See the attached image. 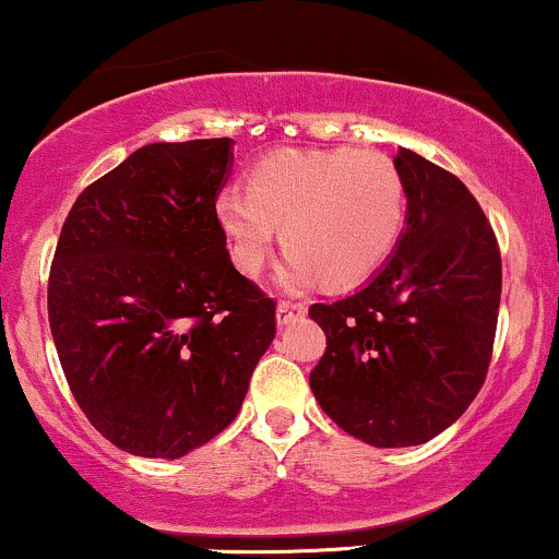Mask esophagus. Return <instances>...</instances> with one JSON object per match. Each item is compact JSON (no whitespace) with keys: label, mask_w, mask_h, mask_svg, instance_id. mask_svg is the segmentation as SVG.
<instances>
[{"label":"esophagus","mask_w":559,"mask_h":559,"mask_svg":"<svg viewBox=\"0 0 559 559\" xmlns=\"http://www.w3.org/2000/svg\"><path fill=\"white\" fill-rule=\"evenodd\" d=\"M305 305L302 302H281L278 305V310H275V321H278V326L284 329V326H289V323H294L297 321V318H302L305 316Z\"/></svg>","instance_id":"34e87169"}]
</instances>
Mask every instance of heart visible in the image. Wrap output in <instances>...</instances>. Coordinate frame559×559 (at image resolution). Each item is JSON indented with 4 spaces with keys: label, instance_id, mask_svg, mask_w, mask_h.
<instances>
[{
    "label": "heart",
    "instance_id": "obj_1",
    "mask_svg": "<svg viewBox=\"0 0 559 559\" xmlns=\"http://www.w3.org/2000/svg\"><path fill=\"white\" fill-rule=\"evenodd\" d=\"M406 214L401 169L382 153L355 148L267 153L249 169L247 190L225 188L214 199L238 273L260 275L284 238L286 289L369 278L395 251Z\"/></svg>",
    "mask_w": 559,
    "mask_h": 559
}]
</instances>
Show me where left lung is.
Returning a JSON list of instances; mask_svg holds the SVG:
<instances>
[{
	"instance_id": "obj_1",
	"label": "left lung",
	"mask_w": 559,
	"mask_h": 559,
	"mask_svg": "<svg viewBox=\"0 0 559 559\" xmlns=\"http://www.w3.org/2000/svg\"><path fill=\"white\" fill-rule=\"evenodd\" d=\"M406 182L401 241L345 299L312 305L326 353L310 390L347 435L377 449L449 429L486 382L501 299V257L475 195L419 153L392 158Z\"/></svg>"
}]
</instances>
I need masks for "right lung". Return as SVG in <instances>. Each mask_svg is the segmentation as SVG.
<instances>
[{
  "instance_id": "1",
  "label": "right lung",
  "mask_w": 559,
  "mask_h": 559,
  "mask_svg": "<svg viewBox=\"0 0 559 559\" xmlns=\"http://www.w3.org/2000/svg\"><path fill=\"white\" fill-rule=\"evenodd\" d=\"M233 140L151 143L84 190L47 310L79 408L116 449L180 459L241 411L275 302L233 267L214 219Z\"/></svg>"
}]
</instances>
